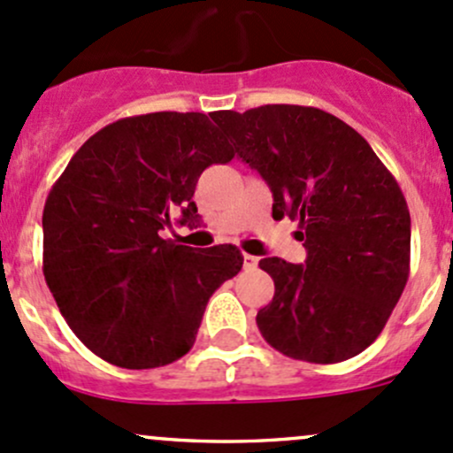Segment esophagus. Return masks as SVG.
I'll return each mask as SVG.
<instances>
[{
	"instance_id": "obj_1",
	"label": "esophagus",
	"mask_w": 453,
	"mask_h": 453,
	"mask_svg": "<svg viewBox=\"0 0 453 453\" xmlns=\"http://www.w3.org/2000/svg\"><path fill=\"white\" fill-rule=\"evenodd\" d=\"M257 265H259V257L246 255V252H244V267H246V270H255Z\"/></svg>"
}]
</instances>
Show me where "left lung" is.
Here are the masks:
<instances>
[{
    "instance_id": "1",
    "label": "left lung",
    "mask_w": 453,
    "mask_h": 453,
    "mask_svg": "<svg viewBox=\"0 0 453 453\" xmlns=\"http://www.w3.org/2000/svg\"><path fill=\"white\" fill-rule=\"evenodd\" d=\"M235 153L270 188L272 218L298 222L303 265L259 261L274 298L257 313L267 343L306 363H342L382 333L411 265V213L393 174L342 119L304 105L216 111Z\"/></svg>"
}]
</instances>
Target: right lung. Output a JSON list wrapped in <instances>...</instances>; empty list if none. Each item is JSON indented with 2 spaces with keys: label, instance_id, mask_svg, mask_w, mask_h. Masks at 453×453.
<instances>
[{
  "label": "right lung",
  "instance_id": "right-lung-1",
  "mask_svg": "<svg viewBox=\"0 0 453 453\" xmlns=\"http://www.w3.org/2000/svg\"><path fill=\"white\" fill-rule=\"evenodd\" d=\"M233 149L201 111H155L96 131L42 211V272L80 342L116 367L153 369L189 352L213 291L242 270L231 244L164 240L198 220V177Z\"/></svg>",
  "mask_w": 453,
  "mask_h": 453
}]
</instances>
